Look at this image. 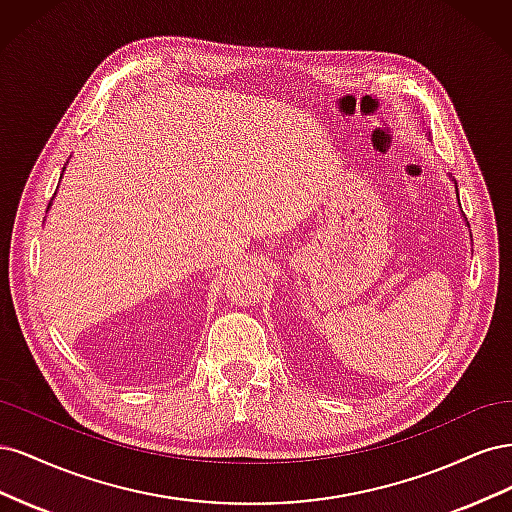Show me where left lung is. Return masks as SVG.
<instances>
[{"instance_id": "obj_1", "label": "left lung", "mask_w": 512, "mask_h": 512, "mask_svg": "<svg viewBox=\"0 0 512 512\" xmlns=\"http://www.w3.org/2000/svg\"><path fill=\"white\" fill-rule=\"evenodd\" d=\"M453 181H455V179H453ZM455 192H457V200H459V190H457V183H455ZM459 207H461V205H459ZM461 213H463V211H461ZM466 224H468V222H466ZM470 239H472V235H470Z\"/></svg>"}]
</instances>
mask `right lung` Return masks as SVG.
<instances>
[{"instance_id":"obj_1","label":"right lung","mask_w":512,"mask_h":512,"mask_svg":"<svg viewBox=\"0 0 512 512\" xmlns=\"http://www.w3.org/2000/svg\"><path fill=\"white\" fill-rule=\"evenodd\" d=\"M66 168V166H64ZM51 205H53V200H51V203H49V209H51ZM49 209H46V211H49Z\"/></svg>"}]
</instances>
